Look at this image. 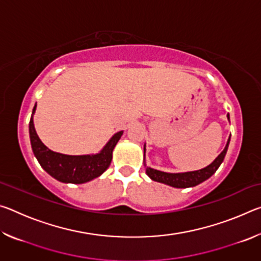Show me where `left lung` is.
I'll return each mask as SVG.
<instances>
[{"label":"left lung","instance_id":"1","mask_svg":"<svg viewBox=\"0 0 261 261\" xmlns=\"http://www.w3.org/2000/svg\"><path fill=\"white\" fill-rule=\"evenodd\" d=\"M227 118L228 121H230V118H229V114L227 115ZM229 143H230V136H229L226 147H224L223 151L219 154L218 158H216L211 165L199 170L185 171V173H166V171H161L158 169H153L151 167H147L146 160H145V153H146V144H145L144 145V166L146 168V174L152 180L167 184L173 188L185 189V188L196 187V185L202 183L204 180L208 179L211 176L218 170V168L221 166V163L223 162L224 156H226Z\"/></svg>","mask_w":261,"mask_h":261}]
</instances>
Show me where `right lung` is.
Here are the masks:
<instances>
[{"instance_id": "add662e5", "label": "right lung", "mask_w": 261, "mask_h": 261, "mask_svg": "<svg viewBox=\"0 0 261 261\" xmlns=\"http://www.w3.org/2000/svg\"><path fill=\"white\" fill-rule=\"evenodd\" d=\"M35 109H37V103L33 108L29 124L31 146L40 166L51 177L62 183L83 184L99 177L108 169L113 159V151L118 140L121 139L123 131L116 132L96 154L68 155V154L57 153L48 148L37 135L33 123Z\"/></svg>"}]
</instances>
